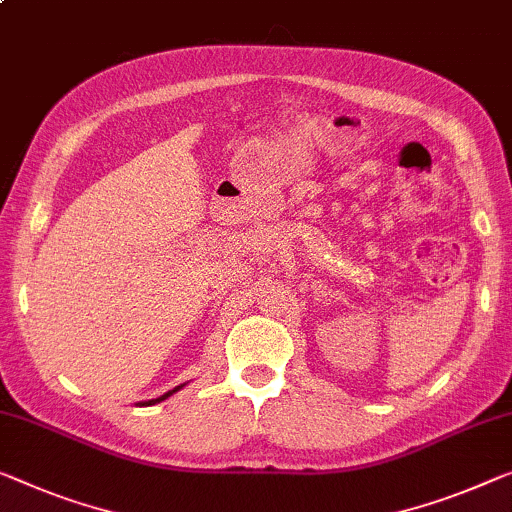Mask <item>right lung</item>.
Here are the masks:
<instances>
[{
	"label": "right lung",
	"mask_w": 512,
	"mask_h": 512,
	"mask_svg": "<svg viewBox=\"0 0 512 512\" xmlns=\"http://www.w3.org/2000/svg\"><path fill=\"white\" fill-rule=\"evenodd\" d=\"M179 388H181V386H177V388H172V391H167L165 395H160V398H156V400H149V402H144V404H147V407H149V404H156V402H160V400L170 398V395H172V393H177V391H179Z\"/></svg>",
	"instance_id": "1"
}]
</instances>
